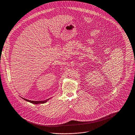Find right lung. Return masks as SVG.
Returning <instances> with one entry per match:
<instances>
[{"instance_id": "1", "label": "right lung", "mask_w": 135, "mask_h": 135, "mask_svg": "<svg viewBox=\"0 0 135 135\" xmlns=\"http://www.w3.org/2000/svg\"><path fill=\"white\" fill-rule=\"evenodd\" d=\"M24 100H26L27 101H28L30 103H33V104H42V103H45V102H46V101L49 100V99H47V100H45L44 101H31V100H27L25 98H23Z\"/></svg>"}]
</instances>
